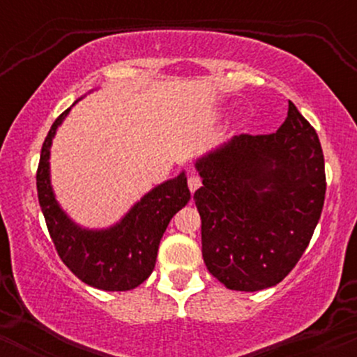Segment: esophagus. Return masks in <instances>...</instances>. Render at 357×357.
<instances>
[{"label":"esophagus","instance_id":"1","mask_svg":"<svg viewBox=\"0 0 357 357\" xmlns=\"http://www.w3.org/2000/svg\"><path fill=\"white\" fill-rule=\"evenodd\" d=\"M188 186H190L191 192L198 190V188L202 186V179H199V176H195V174L190 176V178H188Z\"/></svg>","mask_w":357,"mask_h":357}]
</instances>
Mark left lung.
I'll list each match as a JSON object with an SVG mask.
<instances>
[{"label":"left lung","instance_id":"obj_1","mask_svg":"<svg viewBox=\"0 0 357 357\" xmlns=\"http://www.w3.org/2000/svg\"><path fill=\"white\" fill-rule=\"evenodd\" d=\"M203 260L227 289L255 292L296 267L321 218V142L296 105L280 129L231 137L196 159Z\"/></svg>","mask_w":357,"mask_h":357}]
</instances>
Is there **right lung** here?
Here are the masks:
<instances>
[{
  "mask_svg": "<svg viewBox=\"0 0 357 357\" xmlns=\"http://www.w3.org/2000/svg\"><path fill=\"white\" fill-rule=\"evenodd\" d=\"M70 109L53 122L36 173L38 202L48 231L61 261L82 282L109 292L136 289L153 273L159 241L171 218L190 202L186 173L181 171L146 192L112 227L100 230L80 227L56 202L50 179L53 137Z\"/></svg>",
  "mask_w": 357,
  "mask_h": 357,
  "instance_id": "1",
  "label": "right lung"
}]
</instances>
